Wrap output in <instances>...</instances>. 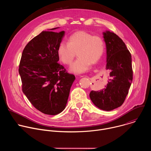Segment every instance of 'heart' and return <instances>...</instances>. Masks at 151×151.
<instances>
[{
  "label": "heart",
  "instance_id": "obj_1",
  "mask_svg": "<svg viewBox=\"0 0 151 151\" xmlns=\"http://www.w3.org/2000/svg\"><path fill=\"white\" fill-rule=\"evenodd\" d=\"M104 51V42L99 36L80 30L73 33L68 43L62 42L57 48V54L64 64L70 65L76 56L78 58L72 64L70 70L76 73L87 72L91 64L97 63Z\"/></svg>",
  "mask_w": 151,
  "mask_h": 151
}]
</instances>
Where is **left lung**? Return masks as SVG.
I'll list each match as a JSON object with an SVG mask.
<instances>
[{
	"label": "left lung",
	"instance_id": "8db88e82",
	"mask_svg": "<svg viewBox=\"0 0 151 151\" xmlns=\"http://www.w3.org/2000/svg\"><path fill=\"white\" fill-rule=\"evenodd\" d=\"M106 47V69L111 71L108 83L100 91H91L90 97L100 109L111 111L121 106L133 81L132 55L123 40L115 33L103 32Z\"/></svg>",
	"mask_w": 151,
	"mask_h": 151
}]
</instances>
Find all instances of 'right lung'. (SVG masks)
Returning a JSON list of instances; mask_svg holds the SVG:
<instances>
[{"label":"right lung","mask_w":151,"mask_h":151,"mask_svg":"<svg viewBox=\"0 0 151 151\" xmlns=\"http://www.w3.org/2000/svg\"><path fill=\"white\" fill-rule=\"evenodd\" d=\"M43 31L25 47L19 66L22 90L36 109L55 115L66 106L70 88L75 79L58 63L57 48L64 31Z\"/></svg>","instance_id":"1"}]
</instances>
